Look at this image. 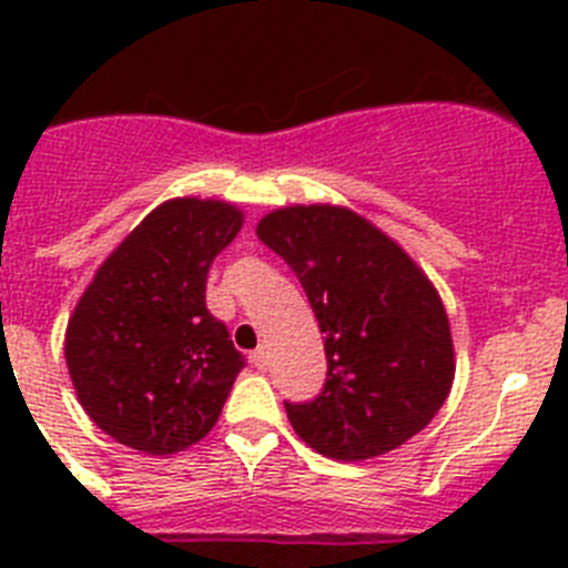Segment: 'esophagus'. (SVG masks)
Segmentation results:
<instances>
[{
	"instance_id": "1",
	"label": "esophagus",
	"mask_w": 568,
	"mask_h": 568,
	"mask_svg": "<svg viewBox=\"0 0 568 568\" xmlns=\"http://www.w3.org/2000/svg\"><path fill=\"white\" fill-rule=\"evenodd\" d=\"M250 361H253L255 369H267V353H264V346H261V349H255V353L250 355Z\"/></svg>"
}]
</instances>
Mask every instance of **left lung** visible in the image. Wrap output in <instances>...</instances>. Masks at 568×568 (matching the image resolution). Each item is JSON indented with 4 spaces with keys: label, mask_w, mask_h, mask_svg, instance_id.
Listing matches in <instances>:
<instances>
[{
    "label": "left lung",
    "mask_w": 568,
    "mask_h": 568,
    "mask_svg": "<svg viewBox=\"0 0 568 568\" xmlns=\"http://www.w3.org/2000/svg\"><path fill=\"white\" fill-rule=\"evenodd\" d=\"M298 275L327 353V384L284 404L298 438L335 460L398 449L438 415L455 381L444 301L424 270L364 215L293 204L255 227Z\"/></svg>",
    "instance_id": "obj_1"
}]
</instances>
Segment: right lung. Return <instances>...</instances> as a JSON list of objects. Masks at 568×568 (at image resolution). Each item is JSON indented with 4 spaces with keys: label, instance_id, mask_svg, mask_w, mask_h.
I'll use <instances>...</instances> for the list:
<instances>
[{
    "label": "right lung",
    "instance_id": "obj_1",
    "mask_svg": "<svg viewBox=\"0 0 568 568\" xmlns=\"http://www.w3.org/2000/svg\"><path fill=\"white\" fill-rule=\"evenodd\" d=\"M244 213L219 199L159 204L102 261L64 333L79 404L119 444L175 455L222 415L244 358L207 310L210 264Z\"/></svg>",
    "mask_w": 568,
    "mask_h": 568
}]
</instances>
